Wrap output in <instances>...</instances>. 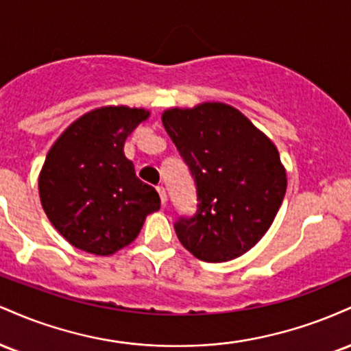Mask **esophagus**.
I'll return each mask as SVG.
<instances>
[{
  "label": "esophagus",
  "mask_w": 351,
  "mask_h": 351,
  "mask_svg": "<svg viewBox=\"0 0 351 351\" xmlns=\"http://www.w3.org/2000/svg\"><path fill=\"white\" fill-rule=\"evenodd\" d=\"M156 191H158V195H160V199H162V204H163V206H165V204H167V201H168L167 191H165V188H163V186H156Z\"/></svg>",
  "instance_id": "obj_1"
}]
</instances>
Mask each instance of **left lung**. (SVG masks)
<instances>
[{"instance_id":"left-lung-1","label":"left lung","mask_w":351,"mask_h":351,"mask_svg":"<svg viewBox=\"0 0 351 351\" xmlns=\"http://www.w3.org/2000/svg\"><path fill=\"white\" fill-rule=\"evenodd\" d=\"M162 122L198 195L196 215L175 224L180 243L206 263L243 256L269 231L287 189L277 147L223 102L168 108Z\"/></svg>"}]
</instances>
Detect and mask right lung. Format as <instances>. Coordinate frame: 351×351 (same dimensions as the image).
Returning <instances> with one entry per match:
<instances>
[{"label": "right lung", "mask_w": 351, "mask_h": 351, "mask_svg": "<svg viewBox=\"0 0 351 351\" xmlns=\"http://www.w3.org/2000/svg\"><path fill=\"white\" fill-rule=\"evenodd\" d=\"M150 117L147 108L106 106L87 112L60 134L39 173V198L67 243L112 256L135 241L160 196L136 178L125 156L127 136Z\"/></svg>", "instance_id": "obj_1"}]
</instances>
